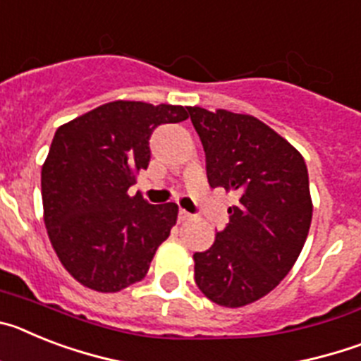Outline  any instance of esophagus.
I'll return each instance as SVG.
<instances>
[{
	"mask_svg": "<svg viewBox=\"0 0 361 361\" xmlns=\"http://www.w3.org/2000/svg\"><path fill=\"white\" fill-rule=\"evenodd\" d=\"M190 219H191V215L186 212V209H178V220H180V222H184V220H190Z\"/></svg>",
	"mask_w": 361,
	"mask_h": 361,
	"instance_id": "34e87169",
	"label": "esophagus"
}]
</instances>
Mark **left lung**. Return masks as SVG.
<instances>
[{"instance_id": "left-lung-1", "label": "left lung", "mask_w": 361, "mask_h": 361, "mask_svg": "<svg viewBox=\"0 0 361 361\" xmlns=\"http://www.w3.org/2000/svg\"><path fill=\"white\" fill-rule=\"evenodd\" d=\"M188 111L206 152L209 186L238 195L212 247L193 255L195 282L215 304L242 307L273 291L304 247L312 219L307 166L257 117Z\"/></svg>"}]
</instances>
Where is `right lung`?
Returning <instances> with one entry per match:
<instances>
[{"label": "right lung", "instance_id": "right-lung-1", "mask_svg": "<svg viewBox=\"0 0 361 361\" xmlns=\"http://www.w3.org/2000/svg\"><path fill=\"white\" fill-rule=\"evenodd\" d=\"M188 119V108L114 101L59 126L41 170L47 233L65 269L99 293H117L146 276L170 237L178 206L130 195L149 162L159 124Z\"/></svg>", "mask_w": 361, "mask_h": 361}]
</instances>
